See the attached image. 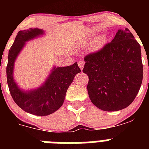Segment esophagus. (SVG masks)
Listing matches in <instances>:
<instances>
[{"mask_svg": "<svg viewBox=\"0 0 149 149\" xmlns=\"http://www.w3.org/2000/svg\"><path fill=\"white\" fill-rule=\"evenodd\" d=\"M84 63L83 61H79L78 62V66L80 67V68H81V70L83 69V68H84Z\"/></svg>", "mask_w": 149, "mask_h": 149, "instance_id": "obj_1", "label": "esophagus"}]
</instances>
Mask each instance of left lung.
Returning a JSON list of instances; mask_svg holds the SVG:
<instances>
[{"mask_svg":"<svg viewBox=\"0 0 149 149\" xmlns=\"http://www.w3.org/2000/svg\"><path fill=\"white\" fill-rule=\"evenodd\" d=\"M83 72L93 104L104 111L126 108L136 98L143 81L141 48L127 28L119 30L110 42L84 57Z\"/></svg>","mask_w":149,"mask_h":149,"instance_id":"left-lung-1","label":"left lung"}]
</instances>
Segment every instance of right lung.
I'll return each mask as SVG.
<instances>
[{
  "instance_id": "add662e5",
  "label": "right lung",
  "mask_w": 149,
  "mask_h": 149,
  "mask_svg": "<svg viewBox=\"0 0 149 149\" xmlns=\"http://www.w3.org/2000/svg\"><path fill=\"white\" fill-rule=\"evenodd\" d=\"M44 34L41 29L21 30L9 51L6 79L12 98L24 111L36 116H48L60 109L65 98L67 89L74 77L81 72L77 63L65 67H54L45 82L38 89L25 92L17 86L13 79L15 59L26 42Z\"/></svg>"
}]
</instances>
